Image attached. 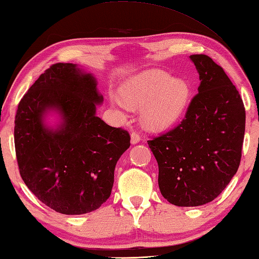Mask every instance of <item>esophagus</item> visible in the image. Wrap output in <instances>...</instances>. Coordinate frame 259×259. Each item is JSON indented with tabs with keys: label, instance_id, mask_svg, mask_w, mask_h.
I'll use <instances>...</instances> for the list:
<instances>
[{
	"label": "esophagus",
	"instance_id": "1",
	"mask_svg": "<svg viewBox=\"0 0 259 259\" xmlns=\"http://www.w3.org/2000/svg\"><path fill=\"white\" fill-rule=\"evenodd\" d=\"M140 139L142 138H140V135L138 133H136V131L131 133V144H137L140 142Z\"/></svg>",
	"mask_w": 259,
	"mask_h": 259
}]
</instances>
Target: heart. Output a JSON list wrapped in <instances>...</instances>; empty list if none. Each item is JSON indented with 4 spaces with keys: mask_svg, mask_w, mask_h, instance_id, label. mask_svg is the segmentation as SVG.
Returning a JSON list of instances; mask_svg holds the SVG:
<instances>
[{
    "mask_svg": "<svg viewBox=\"0 0 259 259\" xmlns=\"http://www.w3.org/2000/svg\"><path fill=\"white\" fill-rule=\"evenodd\" d=\"M120 94L128 107L144 106L142 117L146 125L164 129L176 123L185 113L190 100V86L185 79L173 78L164 70L153 69L131 77Z\"/></svg>",
    "mask_w": 259,
    "mask_h": 259,
    "instance_id": "b5f03b06",
    "label": "heart"
}]
</instances>
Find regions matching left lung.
I'll use <instances>...</instances> for the list:
<instances>
[{
    "label": "left lung",
    "instance_id": "left-lung-1",
    "mask_svg": "<svg viewBox=\"0 0 259 259\" xmlns=\"http://www.w3.org/2000/svg\"><path fill=\"white\" fill-rule=\"evenodd\" d=\"M199 73L198 94L176 128L148 140L158 164V187L182 207L214 200L240 165L246 111L240 94L209 56H189Z\"/></svg>",
    "mask_w": 259,
    "mask_h": 259
}]
</instances>
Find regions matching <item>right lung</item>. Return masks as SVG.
Segmentation results:
<instances>
[{"mask_svg": "<svg viewBox=\"0 0 259 259\" xmlns=\"http://www.w3.org/2000/svg\"><path fill=\"white\" fill-rule=\"evenodd\" d=\"M103 96L93 74L76 64L55 63L31 84L18 105L15 146L19 172L50 208L86 214L109 199L116 162L130 135L96 116ZM50 109L61 115L54 130L44 123Z\"/></svg>", "mask_w": 259, "mask_h": 259, "instance_id": "add662e5", "label": "right lung"}]
</instances>
